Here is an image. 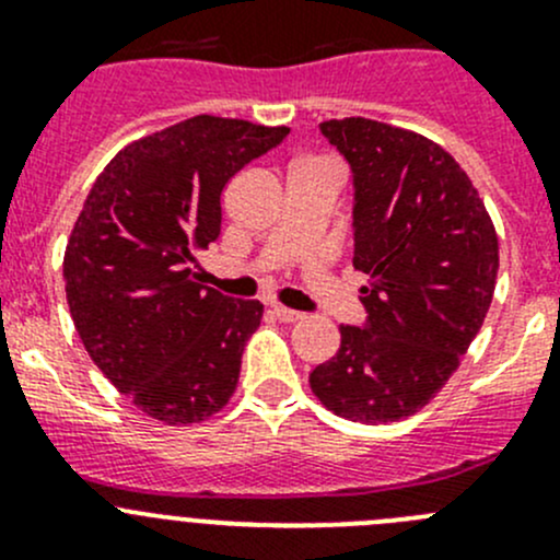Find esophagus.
<instances>
[{"mask_svg": "<svg viewBox=\"0 0 560 560\" xmlns=\"http://www.w3.org/2000/svg\"><path fill=\"white\" fill-rule=\"evenodd\" d=\"M273 316L279 322H301L303 314L295 312V308H287V306H273Z\"/></svg>", "mask_w": 560, "mask_h": 560, "instance_id": "esophagus-1", "label": "esophagus"}]
</instances>
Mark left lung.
Here are the masks:
<instances>
[{
  "label": "left lung",
  "mask_w": 560,
  "mask_h": 560,
  "mask_svg": "<svg viewBox=\"0 0 560 560\" xmlns=\"http://www.w3.org/2000/svg\"><path fill=\"white\" fill-rule=\"evenodd\" d=\"M319 129L352 167V262L369 273V319L338 327L336 358L308 382L343 420L398 422L447 385L482 327L499 238L471 178L425 135L360 116Z\"/></svg>",
  "instance_id": "1"
}]
</instances>
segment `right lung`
Instances as JSON below:
<instances>
[{
	"mask_svg": "<svg viewBox=\"0 0 560 560\" xmlns=\"http://www.w3.org/2000/svg\"><path fill=\"white\" fill-rule=\"evenodd\" d=\"M290 135L195 116L118 151L65 252V290L89 358L143 415L191 425L224 409L259 301L197 284L189 262L219 238L222 189Z\"/></svg>",
	"mask_w": 560,
	"mask_h": 560,
	"instance_id": "add662e5",
	"label": "right lung"
}]
</instances>
